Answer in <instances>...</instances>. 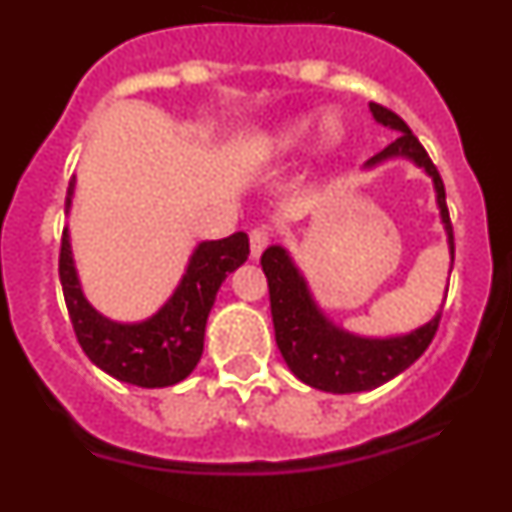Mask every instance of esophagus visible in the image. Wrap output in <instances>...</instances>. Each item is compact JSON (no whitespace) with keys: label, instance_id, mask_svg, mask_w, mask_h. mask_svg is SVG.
I'll use <instances>...</instances> for the list:
<instances>
[{"label":"esophagus","instance_id":"obj_1","mask_svg":"<svg viewBox=\"0 0 512 512\" xmlns=\"http://www.w3.org/2000/svg\"><path fill=\"white\" fill-rule=\"evenodd\" d=\"M271 243V230L269 228H253L251 230V259H261V253Z\"/></svg>","mask_w":512,"mask_h":512}]
</instances>
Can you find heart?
Instances as JSON below:
<instances>
[{"instance_id": "1", "label": "heart", "mask_w": 512, "mask_h": 512, "mask_svg": "<svg viewBox=\"0 0 512 512\" xmlns=\"http://www.w3.org/2000/svg\"><path fill=\"white\" fill-rule=\"evenodd\" d=\"M315 130V117L312 115H297L284 120L282 125L271 130L266 138H261V143L256 146V153L269 161H282V158L292 156L295 151H300L305 146V140L310 138V133ZM346 138V128H343V122L338 120L336 115L323 117L318 128V143L328 151L338 148Z\"/></svg>"}]
</instances>
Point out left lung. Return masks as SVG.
I'll return each instance as SVG.
<instances>
[{
    "mask_svg": "<svg viewBox=\"0 0 512 512\" xmlns=\"http://www.w3.org/2000/svg\"><path fill=\"white\" fill-rule=\"evenodd\" d=\"M369 110L379 125L395 130L397 138L384 151L369 158L364 169H374L392 158H408L431 176L433 189H436V205L441 212L446 241H449L451 266H454V230H451L441 174L402 117L374 102H369ZM261 266H264L266 282H269L271 320H274L279 351L292 374L315 390L333 392V395L374 390L379 384L390 382L397 374L405 372L415 359H420L436 336L441 310L428 323L410 330L405 336L366 338L348 333L320 310L305 274L297 269L287 248H266L261 256Z\"/></svg>",
    "mask_w": 512,
    "mask_h": 512,
    "instance_id": "8db88e82",
    "label": "left lung"
}]
</instances>
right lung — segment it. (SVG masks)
I'll return each instance as SVG.
<instances>
[{
    "label": "right lung",
    "mask_w": 512,
    "mask_h": 512,
    "mask_svg": "<svg viewBox=\"0 0 512 512\" xmlns=\"http://www.w3.org/2000/svg\"><path fill=\"white\" fill-rule=\"evenodd\" d=\"M74 184H69L66 212L74 200ZM246 259V233H233L223 241H202L189 256L174 295L140 323H117L89 305L76 274L69 228L61 238L58 274L74 333L92 364L120 382L153 390L171 387L194 372L202 359L207 315L215 305L217 289Z\"/></svg>",
    "instance_id": "add662e5"
}]
</instances>
